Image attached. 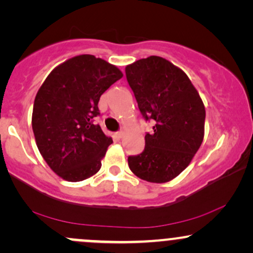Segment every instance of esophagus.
Masks as SVG:
<instances>
[{
  "label": "esophagus",
  "mask_w": 253,
  "mask_h": 253,
  "mask_svg": "<svg viewBox=\"0 0 253 253\" xmlns=\"http://www.w3.org/2000/svg\"><path fill=\"white\" fill-rule=\"evenodd\" d=\"M115 136H117V138H119V139H121L124 136V132H123V130H120V132H117V133H115Z\"/></svg>",
  "instance_id": "esophagus-1"
}]
</instances>
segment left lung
Instances as JSON below:
<instances>
[{
	"label": "left lung",
	"instance_id": "obj_1",
	"mask_svg": "<svg viewBox=\"0 0 253 253\" xmlns=\"http://www.w3.org/2000/svg\"><path fill=\"white\" fill-rule=\"evenodd\" d=\"M143 117L156 121L145 135V150L128 157L129 169L151 183H167L177 177L201 146L206 109L199 91L182 69L165 58L150 56L126 66Z\"/></svg>",
	"mask_w": 253,
	"mask_h": 253
}]
</instances>
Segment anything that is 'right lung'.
I'll return each mask as SVG.
<instances>
[{
	"label": "right lung",
	"mask_w": 253,
	"mask_h": 253,
	"mask_svg": "<svg viewBox=\"0 0 253 253\" xmlns=\"http://www.w3.org/2000/svg\"><path fill=\"white\" fill-rule=\"evenodd\" d=\"M115 65L91 54L59 64L37 92L32 128L40 155L60 178L80 182L101 169L113 143L98 125V101L123 77Z\"/></svg>",
	"instance_id": "obj_1"
}]
</instances>
